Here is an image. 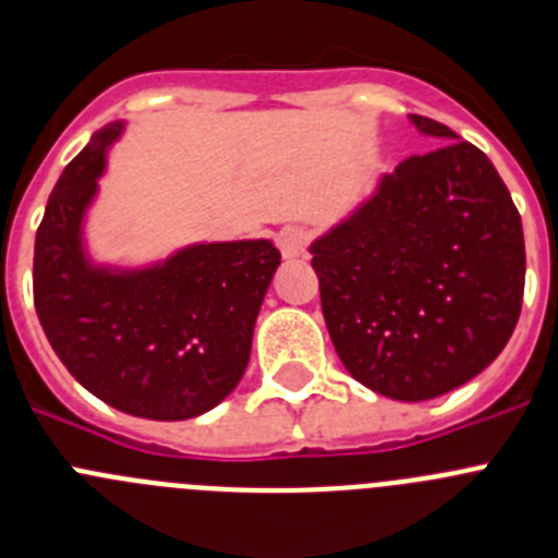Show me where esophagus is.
<instances>
[{
  "label": "esophagus",
  "mask_w": 558,
  "mask_h": 558,
  "mask_svg": "<svg viewBox=\"0 0 558 558\" xmlns=\"http://www.w3.org/2000/svg\"><path fill=\"white\" fill-rule=\"evenodd\" d=\"M311 244V231L303 226H286L278 233V247L283 253V258H300V255L308 250Z\"/></svg>",
  "instance_id": "1"
}]
</instances>
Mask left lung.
I'll list each match as a JSON object with an SVG mask.
<instances>
[{
  "mask_svg": "<svg viewBox=\"0 0 558 558\" xmlns=\"http://www.w3.org/2000/svg\"><path fill=\"white\" fill-rule=\"evenodd\" d=\"M444 140L385 175L377 195L311 244L322 314L347 372L399 402L460 388L507 347L525 286L523 226L493 161Z\"/></svg>",
  "mask_w": 558,
  "mask_h": 558,
  "instance_id": "8db88e82",
  "label": "left lung"
}]
</instances>
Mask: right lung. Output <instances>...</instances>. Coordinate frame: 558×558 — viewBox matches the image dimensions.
I'll return each instance as SVG.
<instances>
[{"instance_id": "right-lung-1", "label": "right lung", "mask_w": 558, "mask_h": 558, "mask_svg": "<svg viewBox=\"0 0 558 558\" xmlns=\"http://www.w3.org/2000/svg\"><path fill=\"white\" fill-rule=\"evenodd\" d=\"M118 134L121 123L93 134L51 190L35 236V311L51 350L93 397L140 418H195L242 379L280 250L197 244L134 275L93 269L80 222Z\"/></svg>"}]
</instances>
